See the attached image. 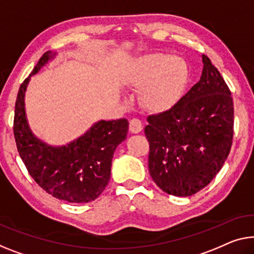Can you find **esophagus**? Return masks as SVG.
<instances>
[{
	"instance_id": "esophagus-1",
	"label": "esophagus",
	"mask_w": 254,
	"mask_h": 254,
	"mask_svg": "<svg viewBox=\"0 0 254 254\" xmlns=\"http://www.w3.org/2000/svg\"><path fill=\"white\" fill-rule=\"evenodd\" d=\"M128 128L132 133H139L140 131L142 130V123L139 119H132L130 121V126H128Z\"/></svg>"
}]
</instances>
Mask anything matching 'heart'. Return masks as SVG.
I'll use <instances>...</instances> for the list:
<instances>
[{
	"mask_svg": "<svg viewBox=\"0 0 254 254\" xmlns=\"http://www.w3.org/2000/svg\"><path fill=\"white\" fill-rule=\"evenodd\" d=\"M184 59L165 54L140 57L127 74V83L140 89L139 101L153 113L168 112L178 104L188 83Z\"/></svg>",
	"mask_w": 254,
	"mask_h": 254,
	"instance_id": "1",
	"label": "heart"
}]
</instances>
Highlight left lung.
Here are the masks:
<instances>
[{"instance_id":"left-lung-1","label":"left lung","mask_w":254,"mask_h":254,"mask_svg":"<svg viewBox=\"0 0 254 254\" xmlns=\"http://www.w3.org/2000/svg\"><path fill=\"white\" fill-rule=\"evenodd\" d=\"M199 81L170 111L147 117L148 168L162 190L191 196L220 171L232 148L234 104L230 90L202 55Z\"/></svg>"}]
</instances>
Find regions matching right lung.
<instances>
[{"instance_id": "right-lung-1", "label": "right lung", "mask_w": 254, "mask_h": 254, "mask_svg": "<svg viewBox=\"0 0 254 254\" xmlns=\"http://www.w3.org/2000/svg\"><path fill=\"white\" fill-rule=\"evenodd\" d=\"M55 56L56 52H45L19 88L14 107V139L26 169L41 188L58 199L88 203L96 199L108 185L113 155L127 139L128 122L126 119L101 120L65 146H50L35 137L26 119L25 93L30 76Z\"/></svg>"}]
</instances>
